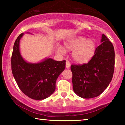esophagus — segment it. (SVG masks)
Instances as JSON below:
<instances>
[{"mask_svg": "<svg viewBox=\"0 0 125 125\" xmlns=\"http://www.w3.org/2000/svg\"><path fill=\"white\" fill-rule=\"evenodd\" d=\"M71 66V64H70L69 61H66V68H69Z\"/></svg>", "mask_w": 125, "mask_h": 125, "instance_id": "obj_1", "label": "esophagus"}]
</instances>
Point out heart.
<instances>
[{
  "mask_svg": "<svg viewBox=\"0 0 125 125\" xmlns=\"http://www.w3.org/2000/svg\"><path fill=\"white\" fill-rule=\"evenodd\" d=\"M64 46L69 50H73L72 56L75 62L85 64L91 59L94 53L95 44L92 39H87L83 36L74 37L65 42ZM60 53L64 54L65 49L61 45L57 46Z\"/></svg>",
  "mask_w": 125,
  "mask_h": 125,
  "instance_id": "heart-1",
  "label": "heart"
}]
</instances>
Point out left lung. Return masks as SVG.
Instances as JSON below:
<instances>
[{"mask_svg": "<svg viewBox=\"0 0 125 125\" xmlns=\"http://www.w3.org/2000/svg\"><path fill=\"white\" fill-rule=\"evenodd\" d=\"M100 45L87 64L72 65L73 88L74 93L83 98H94L109 86L114 71V47L102 34Z\"/></svg>", "mask_w": 125, "mask_h": 125, "instance_id": "obj_1", "label": "left lung"}]
</instances>
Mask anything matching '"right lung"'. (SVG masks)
I'll use <instances>...</instances> for the list:
<instances>
[{"label": "right lung", "instance_id": "1", "mask_svg": "<svg viewBox=\"0 0 125 125\" xmlns=\"http://www.w3.org/2000/svg\"><path fill=\"white\" fill-rule=\"evenodd\" d=\"M23 35L22 33L19 36L13 45L12 72L23 93L33 100H44L54 93L56 80L65 68L66 61H57L51 58L37 63L25 61L19 49L20 40Z\"/></svg>", "mask_w": 125, "mask_h": 125}]
</instances>
